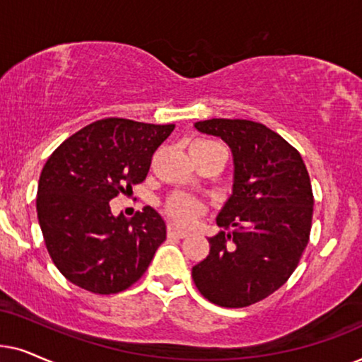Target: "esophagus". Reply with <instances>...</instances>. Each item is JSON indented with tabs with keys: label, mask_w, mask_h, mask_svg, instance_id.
I'll return each mask as SVG.
<instances>
[{
	"label": "esophagus",
	"mask_w": 362,
	"mask_h": 362,
	"mask_svg": "<svg viewBox=\"0 0 362 362\" xmlns=\"http://www.w3.org/2000/svg\"><path fill=\"white\" fill-rule=\"evenodd\" d=\"M168 235H170V237H177V238H185L189 233L184 230H180L175 225H168Z\"/></svg>",
	"instance_id": "esophagus-1"
}]
</instances>
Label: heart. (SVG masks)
<instances>
[{"label":"heart","mask_w":362,"mask_h":362,"mask_svg":"<svg viewBox=\"0 0 362 362\" xmlns=\"http://www.w3.org/2000/svg\"><path fill=\"white\" fill-rule=\"evenodd\" d=\"M195 144H209L206 141H197ZM167 211L172 215V218L182 225H192L197 220L202 211H204V205L195 197L177 194L173 195L167 204Z\"/></svg>","instance_id":"1"}]
</instances>
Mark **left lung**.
<instances>
[{"label":"left lung","mask_w":362,"mask_h":362,"mask_svg":"<svg viewBox=\"0 0 362 362\" xmlns=\"http://www.w3.org/2000/svg\"><path fill=\"white\" fill-rule=\"evenodd\" d=\"M194 127L220 137L231 151V195L216 215L220 233L192 268L195 286L225 308L262 301L286 283L310 240L313 192L296 148L267 125L210 119Z\"/></svg>","instance_id":"1"}]
</instances>
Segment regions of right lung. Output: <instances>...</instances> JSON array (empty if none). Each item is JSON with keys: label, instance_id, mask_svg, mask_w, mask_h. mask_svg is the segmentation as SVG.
I'll list each match as a JSON object with an SVG mask.
<instances>
[{"label": "right lung", "instance_id": "1", "mask_svg": "<svg viewBox=\"0 0 362 362\" xmlns=\"http://www.w3.org/2000/svg\"><path fill=\"white\" fill-rule=\"evenodd\" d=\"M173 124L104 119L86 125L47 158L36 210L47 252L76 286L98 295L127 290L146 273L167 237L152 206L131 220L109 202L146 180L153 152Z\"/></svg>", "mask_w": 362, "mask_h": 362}]
</instances>
